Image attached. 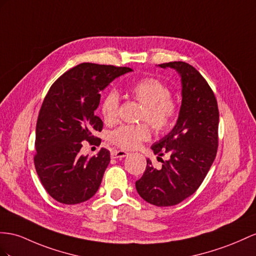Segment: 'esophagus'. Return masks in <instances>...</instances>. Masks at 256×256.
<instances>
[{"label":"esophagus","mask_w":256,"mask_h":256,"mask_svg":"<svg viewBox=\"0 0 256 256\" xmlns=\"http://www.w3.org/2000/svg\"><path fill=\"white\" fill-rule=\"evenodd\" d=\"M128 154L126 152H123V150H114V152H111V156H112L114 159H118V158H124V156H126Z\"/></svg>","instance_id":"34e87169"}]
</instances>
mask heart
Returning <instances> with one entry per match:
<instances>
[{
	"label": "heart",
	"mask_w": 256,
	"mask_h": 256,
	"mask_svg": "<svg viewBox=\"0 0 256 256\" xmlns=\"http://www.w3.org/2000/svg\"><path fill=\"white\" fill-rule=\"evenodd\" d=\"M130 95L142 104L140 120L147 121L156 132L164 133L173 126L178 114V104L171 97L166 84L156 78H142L130 86ZM120 98L114 90H109L100 104V114L107 124H114L119 116ZM148 124L121 126L110 133L109 140L122 149L137 148L142 142L150 138Z\"/></svg>",
	"instance_id": "b5f03b06"
}]
</instances>
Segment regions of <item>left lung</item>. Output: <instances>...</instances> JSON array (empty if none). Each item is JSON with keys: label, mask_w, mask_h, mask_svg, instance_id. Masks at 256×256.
I'll return each instance as SVG.
<instances>
[{"label": "left lung", "mask_w": 256, "mask_h": 256, "mask_svg": "<svg viewBox=\"0 0 256 256\" xmlns=\"http://www.w3.org/2000/svg\"><path fill=\"white\" fill-rule=\"evenodd\" d=\"M173 68L182 78V106L178 123L166 137L152 146L162 168H154L147 159L136 190L156 206H171L192 196L211 168L218 147L220 112L212 88L200 72L184 62L159 64ZM168 153V160L162 155Z\"/></svg>", "instance_id": "left-lung-1"}]
</instances>
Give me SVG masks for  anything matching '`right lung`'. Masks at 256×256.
Returning a JSON list of instances; mask_svg holds the SVG:
<instances>
[{"label":"right lung","instance_id":"add662e5","mask_svg":"<svg viewBox=\"0 0 256 256\" xmlns=\"http://www.w3.org/2000/svg\"><path fill=\"white\" fill-rule=\"evenodd\" d=\"M128 67L83 62L52 84L42 102L36 130L34 166L45 190L56 201L76 204L88 200L100 186L110 162L102 148L97 156H81L82 142L100 145L96 133L102 121L94 111L100 92Z\"/></svg>","mask_w":256,"mask_h":256}]
</instances>
